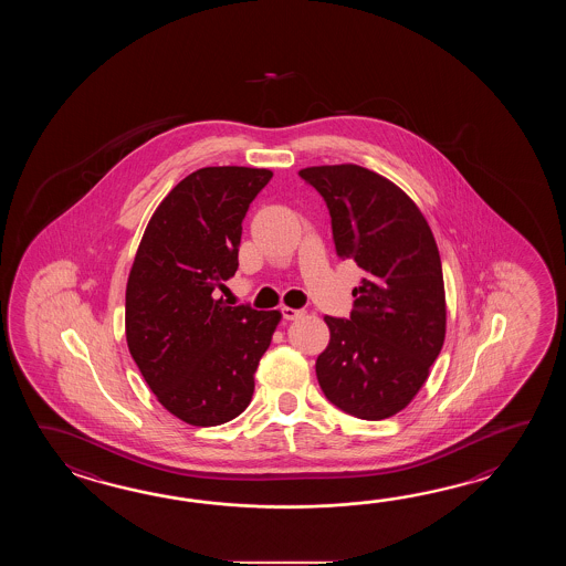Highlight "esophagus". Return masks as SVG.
<instances>
[{"label": "esophagus", "mask_w": 566, "mask_h": 566, "mask_svg": "<svg viewBox=\"0 0 566 566\" xmlns=\"http://www.w3.org/2000/svg\"><path fill=\"white\" fill-rule=\"evenodd\" d=\"M281 315H283V319H287V322H293V319H300L305 315L303 310H293V307H281Z\"/></svg>", "instance_id": "obj_1"}]
</instances>
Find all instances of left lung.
<instances>
[{
	"instance_id": "8db88e82",
	"label": "left lung",
	"mask_w": 566,
	"mask_h": 566,
	"mask_svg": "<svg viewBox=\"0 0 566 566\" xmlns=\"http://www.w3.org/2000/svg\"><path fill=\"white\" fill-rule=\"evenodd\" d=\"M327 205L339 259L364 271L348 319L325 315L315 374L325 398L364 421L405 409L446 342L441 256L421 210L392 181L342 164L300 171Z\"/></svg>"
}]
</instances>
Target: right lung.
Masks as SVG:
<instances>
[{"instance_id": "add662e5", "label": "right lung", "mask_w": 566, "mask_h": 566, "mask_svg": "<svg viewBox=\"0 0 566 566\" xmlns=\"http://www.w3.org/2000/svg\"><path fill=\"white\" fill-rule=\"evenodd\" d=\"M269 169H196L157 206L125 293L127 346L145 382L188 424L239 417L281 313L218 296L239 269L242 220Z\"/></svg>"}]
</instances>
